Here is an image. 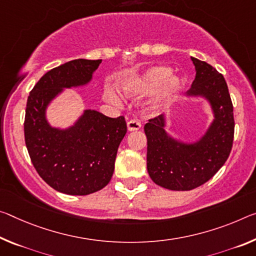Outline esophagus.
Masks as SVG:
<instances>
[{
    "label": "esophagus",
    "instance_id": "34e87169",
    "mask_svg": "<svg viewBox=\"0 0 256 256\" xmlns=\"http://www.w3.org/2000/svg\"><path fill=\"white\" fill-rule=\"evenodd\" d=\"M128 131H136V130L141 128V123L136 120H131L128 122Z\"/></svg>",
    "mask_w": 256,
    "mask_h": 256
}]
</instances>
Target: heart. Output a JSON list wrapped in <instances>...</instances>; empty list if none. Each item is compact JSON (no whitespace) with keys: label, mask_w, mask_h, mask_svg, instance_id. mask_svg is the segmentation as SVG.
<instances>
[{"label":"heart","mask_w":256,"mask_h":256,"mask_svg":"<svg viewBox=\"0 0 256 256\" xmlns=\"http://www.w3.org/2000/svg\"><path fill=\"white\" fill-rule=\"evenodd\" d=\"M171 75V70L165 66H155L124 85V93L128 96L139 99L158 90L155 96L149 100L148 108L150 112H157L163 108L171 96L179 88V80ZM115 102L118 99L114 98Z\"/></svg>","instance_id":"b5f03b06"}]
</instances>
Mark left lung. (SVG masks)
<instances>
[{
	"label": "left lung",
	"mask_w": 256,
	"mask_h": 256,
	"mask_svg": "<svg viewBox=\"0 0 256 256\" xmlns=\"http://www.w3.org/2000/svg\"><path fill=\"white\" fill-rule=\"evenodd\" d=\"M192 60L196 77L188 94L208 99L216 117L206 134L197 144H184L166 134L162 116L144 125L148 173L170 190H192L208 182L228 160L234 142V106L224 77L208 62Z\"/></svg>",
	"instance_id": "1"
}]
</instances>
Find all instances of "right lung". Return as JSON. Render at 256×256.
Here are the masks:
<instances>
[{"label": "right lung", "instance_id": "1", "mask_svg": "<svg viewBox=\"0 0 256 256\" xmlns=\"http://www.w3.org/2000/svg\"><path fill=\"white\" fill-rule=\"evenodd\" d=\"M102 60L76 59L44 74L27 99L25 142L40 176L56 192L90 194L110 181L117 150L126 134L123 116L112 118L96 110H85L68 130L51 128L46 120L48 104L64 88L90 82Z\"/></svg>", "mask_w": 256, "mask_h": 256}]
</instances>
